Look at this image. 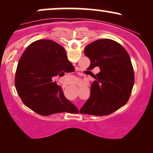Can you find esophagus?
<instances>
[{"label":"esophagus","mask_w":153,"mask_h":153,"mask_svg":"<svg viewBox=\"0 0 153 153\" xmlns=\"http://www.w3.org/2000/svg\"><path fill=\"white\" fill-rule=\"evenodd\" d=\"M65 86H66V85H63L62 88H65Z\"/></svg>","instance_id":"obj_1"}]
</instances>
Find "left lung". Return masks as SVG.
<instances>
[{"label": "left lung", "instance_id": "left-lung-1", "mask_svg": "<svg viewBox=\"0 0 153 153\" xmlns=\"http://www.w3.org/2000/svg\"><path fill=\"white\" fill-rule=\"evenodd\" d=\"M84 54L90 59L88 68L99 67L100 72L91 86V96L80 112L95 116L108 115L129 100L134 82L132 65L127 50L109 39L96 40L85 47Z\"/></svg>", "mask_w": 153, "mask_h": 153}]
</instances>
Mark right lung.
Segmentation results:
<instances>
[{
  "label": "right lung",
  "instance_id": "add662e5",
  "mask_svg": "<svg viewBox=\"0 0 153 153\" xmlns=\"http://www.w3.org/2000/svg\"><path fill=\"white\" fill-rule=\"evenodd\" d=\"M71 67L65 49L55 42L41 39L29 45L19 59L15 75V87L23 103L42 116L73 111L75 106L52 81L56 75L70 73Z\"/></svg>",
  "mask_w": 153,
  "mask_h": 153
}]
</instances>
